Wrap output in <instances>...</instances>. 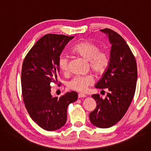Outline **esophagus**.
Returning a JSON list of instances; mask_svg holds the SVG:
<instances>
[{
    "instance_id": "esophagus-1",
    "label": "esophagus",
    "mask_w": 151,
    "mask_h": 151,
    "mask_svg": "<svg viewBox=\"0 0 151 151\" xmlns=\"http://www.w3.org/2000/svg\"><path fill=\"white\" fill-rule=\"evenodd\" d=\"M86 95L85 94H83V93H79L78 94V98H85Z\"/></svg>"
}]
</instances>
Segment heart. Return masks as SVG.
Masks as SVG:
<instances>
[{
  "label": "heart",
  "mask_w": 151,
  "mask_h": 151,
  "mask_svg": "<svg viewBox=\"0 0 151 151\" xmlns=\"http://www.w3.org/2000/svg\"><path fill=\"white\" fill-rule=\"evenodd\" d=\"M73 52L89 61L91 70L97 75L103 74L109 65L108 53L104 50H100L98 45L91 42L85 41L77 43L73 48ZM68 56L61 54L58 58L59 68L63 72H66L68 69ZM93 83V78L91 75H77L68 81V86L71 90L84 91Z\"/></svg>",
  "instance_id": "heart-1"
}]
</instances>
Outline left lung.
<instances>
[{
  "label": "left lung",
  "instance_id": "left-lung-1",
  "mask_svg": "<svg viewBox=\"0 0 151 151\" xmlns=\"http://www.w3.org/2000/svg\"><path fill=\"white\" fill-rule=\"evenodd\" d=\"M100 31L108 35L111 49L108 68L95 87L108 88L109 91L104 99L98 94L91 96L97 105L90 113V119L94 126L108 128L119 121L129 108L135 93L137 68L134 56L123 38L109 29Z\"/></svg>",
  "mask_w": 151,
  "mask_h": 151
}]
</instances>
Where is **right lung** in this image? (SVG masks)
<instances>
[{
    "mask_svg": "<svg viewBox=\"0 0 151 151\" xmlns=\"http://www.w3.org/2000/svg\"><path fill=\"white\" fill-rule=\"evenodd\" d=\"M73 38L50 33L44 35L28 52L22 64V92L25 108L33 121L46 131L64 126L67 108L78 98L76 91L53 97L50 85L57 83L58 57Z\"/></svg>",
    "mask_w": 151,
    "mask_h": 151,
    "instance_id": "1",
    "label": "right lung"
}]
</instances>
